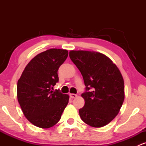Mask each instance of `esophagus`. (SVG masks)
<instances>
[{
  "mask_svg": "<svg viewBox=\"0 0 146 146\" xmlns=\"http://www.w3.org/2000/svg\"><path fill=\"white\" fill-rule=\"evenodd\" d=\"M70 97H71V98H72V99L75 98L77 97V95L74 94V93H71V94H70Z\"/></svg>",
  "mask_w": 146,
  "mask_h": 146,
  "instance_id": "1",
  "label": "esophagus"
}]
</instances>
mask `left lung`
<instances>
[{
    "instance_id": "obj_1",
    "label": "left lung",
    "mask_w": 146,
    "mask_h": 146,
    "mask_svg": "<svg viewBox=\"0 0 146 146\" xmlns=\"http://www.w3.org/2000/svg\"><path fill=\"white\" fill-rule=\"evenodd\" d=\"M69 57L86 86L82 94L84 106L79 110L82 120L95 128L104 126L117 116L124 100L121 72L109 58L98 52L73 50Z\"/></svg>"
}]
</instances>
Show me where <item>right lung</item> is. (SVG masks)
Here are the masks:
<instances>
[{
  "label": "right lung",
  "instance_id": "right-lung-1",
  "mask_svg": "<svg viewBox=\"0 0 146 146\" xmlns=\"http://www.w3.org/2000/svg\"><path fill=\"white\" fill-rule=\"evenodd\" d=\"M68 51L51 48L39 53L25 68L17 84V98L24 115L32 124L48 128L60 121L68 103V95L53 86L58 68L68 57Z\"/></svg>",
  "mask_w": 146,
  "mask_h": 146
}]
</instances>
